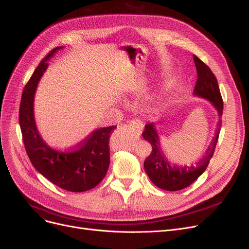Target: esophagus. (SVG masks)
Segmentation results:
<instances>
[{
	"instance_id": "esophagus-1",
	"label": "esophagus",
	"mask_w": 249,
	"mask_h": 249,
	"mask_svg": "<svg viewBox=\"0 0 249 249\" xmlns=\"http://www.w3.org/2000/svg\"><path fill=\"white\" fill-rule=\"evenodd\" d=\"M128 125L130 127H132L135 131H137L138 133H141L142 130H143V127H144V125H143V123L140 121V120H137V119H133V120H130L128 122Z\"/></svg>"
}]
</instances>
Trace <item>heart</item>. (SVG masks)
I'll return each instance as SVG.
<instances>
[{
  "instance_id": "obj_1",
  "label": "heart",
  "mask_w": 249,
  "mask_h": 249,
  "mask_svg": "<svg viewBox=\"0 0 249 249\" xmlns=\"http://www.w3.org/2000/svg\"><path fill=\"white\" fill-rule=\"evenodd\" d=\"M173 101V93H172V89L168 85L165 87L164 90L162 93L159 96L158 101H156V104L159 105V106H166L169 103Z\"/></svg>"
}]
</instances>
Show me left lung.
Listing matches in <instances>:
<instances>
[{"label": "left lung", "mask_w": 249, "mask_h": 249, "mask_svg": "<svg viewBox=\"0 0 249 249\" xmlns=\"http://www.w3.org/2000/svg\"><path fill=\"white\" fill-rule=\"evenodd\" d=\"M193 58L198 73V80L194 89V95L210 102L219 115V120L215 136L212 139L211 144L208 146L205 155L195 164L184 166L173 164L167 160L161 150L160 138L158 130L155 128V124L149 123L145 125L142 136L150 143L152 151L144 161V169L153 184L165 191H179L185 189L193 184L205 172L214 154L222 124L220 117L223 112V101H222L220 94L218 82L207 64L196 55H193Z\"/></svg>", "instance_id": "left-lung-1"}]
</instances>
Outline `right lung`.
<instances>
[{"label":"right lung","instance_id":"1","mask_svg":"<svg viewBox=\"0 0 249 249\" xmlns=\"http://www.w3.org/2000/svg\"><path fill=\"white\" fill-rule=\"evenodd\" d=\"M62 46L49 52L26 84L20 103L19 123L26 152L36 171L63 190L81 193L95 188L106 176L110 163L109 139L116 126L95 130L71 151L53 149L42 139L34 118V96L48 68L47 61Z\"/></svg>","mask_w":249,"mask_h":249}]
</instances>
